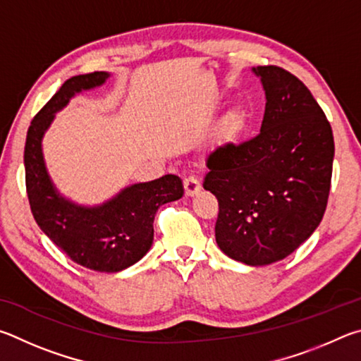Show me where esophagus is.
<instances>
[{
    "instance_id": "1",
    "label": "esophagus",
    "mask_w": 361,
    "mask_h": 361,
    "mask_svg": "<svg viewBox=\"0 0 361 361\" xmlns=\"http://www.w3.org/2000/svg\"><path fill=\"white\" fill-rule=\"evenodd\" d=\"M185 197H195L201 190V182L195 176H188L184 179Z\"/></svg>"
}]
</instances>
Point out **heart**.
Returning a JSON list of instances; mask_svg holds the SVG:
<instances>
[{"label":"heart","mask_w":361,"mask_h":361,"mask_svg":"<svg viewBox=\"0 0 361 361\" xmlns=\"http://www.w3.org/2000/svg\"><path fill=\"white\" fill-rule=\"evenodd\" d=\"M249 126V114L241 106L231 107L219 120L212 133L214 142L219 145H230L244 136Z\"/></svg>","instance_id":"1"}]
</instances>
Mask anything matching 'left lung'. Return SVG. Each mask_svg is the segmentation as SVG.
<instances>
[{
  "instance_id": "left-lung-1",
  "label": "left lung",
  "mask_w": 361,
  "mask_h": 361,
  "mask_svg": "<svg viewBox=\"0 0 361 361\" xmlns=\"http://www.w3.org/2000/svg\"><path fill=\"white\" fill-rule=\"evenodd\" d=\"M267 94L262 130L207 157L203 187L219 201L216 241L250 267L283 260L312 235L331 187V125L302 82L279 66L252 69Z\"/></svg>"
}]
</instances>
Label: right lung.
I'll use <instances>...</instances> for the list:
<instances>
[{
  "label": "right lung",
  "mask_w": 361,
  "mask_h": 361,
  "mask_svg": "<svg viewBox=\"0 0 361 361\" xmlns=\"http://www.w3.org/2000/svg\"><path fill=\"white\" fill-rule=\"evenodd\" d=\"M109 74L94 71L74 75L60 87L31 120L25 142V184L31 212L39 228L80 267L117 273L147 254L154 241V219L158 207L184 195L182 180L174 174L123 188L104 204H74L56 192L42 157V136L54 114L75 93L104 84Z\"/></svg>",
  "instance_id": "right-lung-1"
}]
</instances>
